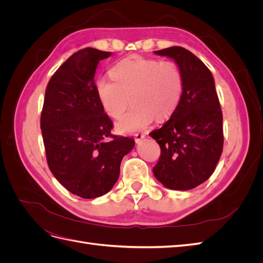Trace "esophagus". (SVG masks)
Segmentation results:
<instances>
[{
    "mask_svg": "<svg viewBox=\"0 0 263 263\" xmlns=\"http://www.w3.org/2000/svg\"><path fill=\"white\" fill-rule=\"evenodd\" d=\"M145 137H146V134H145V133H137V134L134 135L135 141H136L137 144H139V142H140L142 139H145Z\"/></svg>",
    "mask_w": 263,
    "mask_h": 263,
    "instance_id": "esophagus-1",
    "label": "esophagus"
}]
</instances>
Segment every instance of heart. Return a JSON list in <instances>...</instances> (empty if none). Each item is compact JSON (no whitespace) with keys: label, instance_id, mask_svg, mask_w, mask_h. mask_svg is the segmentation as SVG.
Masks as SVG:
<instances>
[{"label":"heart","instance_id":"b5f03b06","mask_svg":"<svg viewBox=\"0 0 263 263\" xmlns=\"http://www.w3.org/2000/svg\"><path fill=\"white\" fill-rule=\"evenodd\" d=\"M113 79L101 78L95 89L105 113L118 118L132 101L134 106L116 123L121 134L146 128L155 117L169 118L178 108L183 93V76L172 61L133 54L110 70Z\"/></svg>","mask_w":263,"mask_h":263}]
</instances>
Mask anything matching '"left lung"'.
I'll list each match as a JSON object with an SVG mask.
<instances>
[{
    "label": "left lung",
    "mask_w": 263,
    "mask_h": 263,
    "mask_svg": "<svg viewBox=\"0 0 263 263\" xmlns=\"http://www.w3.org/2000/svg\"><path fill=\"white\" fill-rule=\"evenodd\" d=\"M174 60L183 76L178 108L161 128L149 135L161 148L154 166L156 179L171 190L202 184L216 168L222 153V113L210 69L183 47L155 51Z\"/></svg>",
    "instance_id": "left-lung-1"
}]
</instances>
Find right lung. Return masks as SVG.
<instances>
[{
	"mask_svg": "<svg viewBox=\"0 0 263 263\" xmlns=\"http://www.w3.org/2000/svg\"><path fill=\"white\" fill-rule=\"evenodd\" d=\"M110 54L79 50L53 73L45 93L41 128L47 162L54 178L82 198L112 190L124 156L135 146L133 138L110 134L113 123L95 89L98 63Z\"/></svg>",
	"mask_w": 263,
	"mask_h": 263,
	"instance_id": "add662e5",
	"label": "right lung"
}]
</instances>
